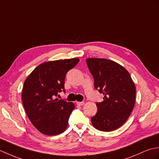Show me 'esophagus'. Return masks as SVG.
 I'll return each mask as SVG.
<instances>
[{
	"mask_svg": "<svg viewBox=\"0 0 159 159\" xmlns=\"http://www.w3.org/2000/svg\"><path fill=\"white\" fill-rule=\"evenodd\" d=\"M84 104V101H82V102H77V105H79V106H82V105H83Z\"/></svg>",
	"mask_w": 159,
	"mask_h": 159,
	"instance_id": "obj_1",
	"label": "esophagus"
}]
</instances>
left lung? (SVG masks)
<instances>
[{
	"label": "left lung",
	"mask_w": 159,
	"mask_h": 159,
	"mask_svg": "<svg viewBox=\"0 0 159 159\" xmlns=\"http://www.w3.org/2000/svg\"><path fill=\"white\" fill-rule=\"evenodd\" d=\"M94 78V89L103 95L97 103V112L91 118L93 126L101 131H112L127 120L135 105V86L129 73L110 60L87 58Z\"/></svg>",
	"instance_id": "obj_1"
}]
</instances>
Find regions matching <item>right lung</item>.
Segmentation results:
<instances>
[{
  "instance_id": "1",
  "label": "right lung",
  "mask_w": 159,
  "mask_h": 159,
  "mask_svg": "<svg viewBox=\"0 0 159 159\" xmlns=\"http://www.w3.org/2000/svg\"><path fill=\"white\" fill-rule=\"evenodd\" d=\"M78 58L46 62L35 68L24 84L22 99L28 117L39 131L48 135L64 132L75 105L55 98L65 90L66 74Z\"/></svg>"
}]
</instances>
